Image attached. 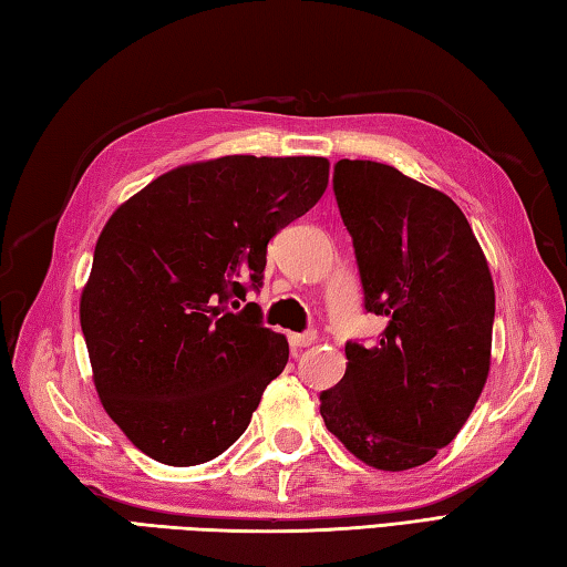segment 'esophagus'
I'll use <instances>...</instances> for the list:
<instances>
[{
    "instance_id": "esophagus-1",
    "label": "esophagus",
    "mask_w": 567,
    "mask_h": 567,
    "mask_svg": "<svg viewBox=\"0 0 567 567\" xmlns=\"http://www.w3.org/2000/svg\"><path fill=\"white\" fill-rule=\"evenodd\" d=\"M315 341H317V331H305V334H290V347L292 349L312 347Z\"/></svg>"
}]
</instances>
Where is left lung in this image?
<instances>
[{"mask_svg":"<svg viewBox=\"0 0 567 567\" xmlns=\"http://www.w3.org/2000/svg\"><path fill=\"white\" fill-rule=\"evenodd\" d=\"M334 194L363 305L388 319L347 343V373L319 395L327 430L383 472L420 467L457 437L492 363L494 282L460 206L395 166L339 159Z\"/></svg>","mask_w":567,"mask_h":567,"instance_id":"left-lung-1","label":"left lung"}]
</instances>
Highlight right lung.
<instances>
[{"mask_svg":"<svg viewBox=\"0 0 567 567\" xmlns=\"http://www.w3.org/2000/svg\"><path fill=\"white\" fill-rule=\"evenodd\" d=\"M327 184L324 157L230 154L176 166L110 216L81 329L100 403L147 457L194 467L246 432L290 347L228 299L258 290L270 238Z\"/></svg>","mask_w":567,"mask_h":567,"instance_id":"1","label":"right lung"}]
</instances>
